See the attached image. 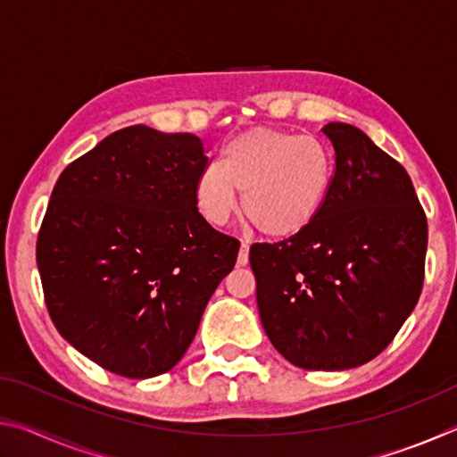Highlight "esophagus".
<instances>
[{
	"mask_svg": "<svg viewBox=\"0 0 457 457\" xmlns=\"http://www.w3.org/2000/svg\"><path fill=\"white\" fill-rule=\"evenodd\" d=\"M247 260H250V245L242 242V245H239V253H237V266H245Z\"/></svg>",
	"mask_w": 457,
	"mask_h": 457,
	"instance_id": "obj_1",
	"label": "esophagus"
}]
</instances>
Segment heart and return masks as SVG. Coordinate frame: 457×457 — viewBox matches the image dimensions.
Wrapping results in <instances>:
<instances>
[{
  "instance_id": "b5f03b06",
  "label": "heart",
  "mask_w": 457,
  "mask_h": 457,
  "mask_svg": "<svg viewBox=\"0 0 457 457\" xmlns=\"http://www.w3.org/2000/svg\"><path fill=\"white\" fill-rule=\"evenodd\" d=\"M332 187V159L320 141L276 129H250L231 138L220 163L195 183V205L207 223L223 226L237 210L260 234L298 236L319 218Z\"/></svg>"
}]
</instances>
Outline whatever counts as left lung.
<instances>
[{"instance_id":"1","label":"left lung","mask_w":457,"mask_h":457,"mask_svg":"<svg viewBox=\"0 0 457 457\" xmlns=\"http://www.w3.org/2000/svg\"><path fill=\"white\" fill-rule=\"evenodd\" d=\"M327 204L311 226L253 244L260 320L274 349L306 370L361 367L386 349L420 300L428 220L413 183L361 129L328 122Z\"/></svg>"}]
</instances>
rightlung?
Returning a JSON list of instances; mask_svg holds the SVG:
<instances>
[{
  "label": "right lung",
  "mask_w": 457,
  "mask_h": 457,
  "mask_svg": "<svg viewBox=\"0 0 457 457\" xmlns=\"http://www.w3.org/2000/svg\"><path fill=\"white\" fill-rule=\"evenodd\" d=\"M204 141L145 125L120 129L54 185L36 244L54 327L111 373L171 370L195 338L239 242L195 205Z\"/></svg>",
  "instance_id": "right-lung-1"
}]
</instances>
